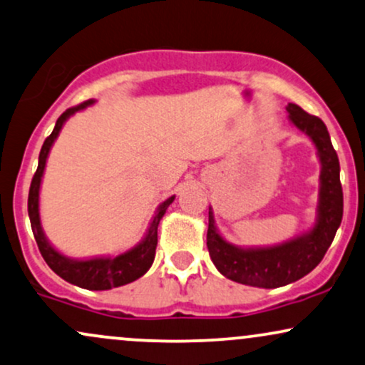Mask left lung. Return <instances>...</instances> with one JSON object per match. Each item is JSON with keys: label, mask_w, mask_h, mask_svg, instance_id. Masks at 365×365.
<instances>
[{"label": "left lung", "mask_w": 365, "mask_h": 365, "mask_svg": "<svg viewBox=\"0 0 365 365\" xmlns=\"http://www.w3.org/2000/svg\"><path fill=\"white\" fill-rule=\"evenodd\" d=\"M287 120L304 133L317 148L320 160V187L314 223L307 232L274 245L240 247L225 238L215 222L213 208L208 211V245L215 267L227 279L245 286L274 289L304 277L322 262L344 215V192L340 184V164L325 123L289 103Z\"/></svg>", "instance_id": "left-lung-1"}]
</instances>
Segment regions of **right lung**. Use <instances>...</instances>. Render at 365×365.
<instances>
[{"mask_svg":"<svg viewBox=\"0 0 365 365\" xmlns=\"http://www.w3.org/2000/svg\"><path fill=\"white\" fill-rule=\"evenodd\" d=\"M94 100H89L83 105L69 108L64 113L58 116L56 127H53L51 137L45 138L42 150L38 155V168L35 173L34 179L30 184L29 192V217L31 223V232H34L35 240H37L38 250L42 254L45 262L52 269L57 276H61L64 281L71 282V284L84 287V289L91 291H106L113 289V287H120L133 282L135 279L142 277L148 269H150L152 262L155 259V247H157V227H159L162 217L168 211L169 205L174 201V195L169 196L168 200L162 201L157 206L154 217H152L150 223H148L147 232L143 233L142 240L132 249L120 252L116 255H94V257L86 259H74L69 255L62 254L56 247L51 244L47 235H45L42 220H40V186H42V178L45 173V165H47L48 154L53 142L57 140L58 133H61L62 127L71 116L78 113V111L86 110L88 106L94 105Z\"/></svg>","mask_w":365,"mask_h":365,"instance_id":"obj_1","label":"right lung"}]
</instances>
